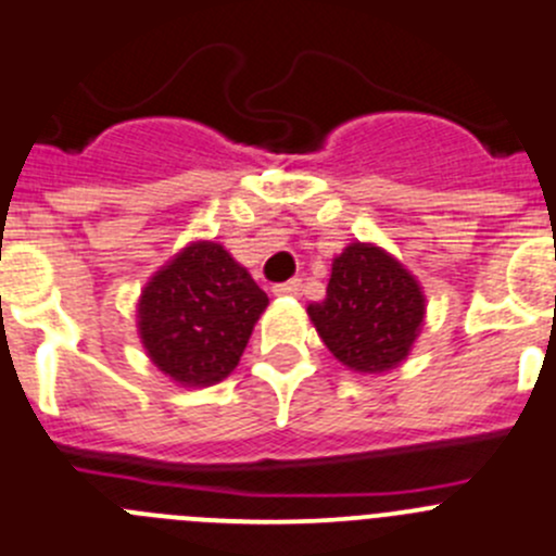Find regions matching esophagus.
Segmentation results:
<instances>
[{
    "instance_id": "1",
    "label": "esophagus",
    "mask_w": 556,
    "mask_h": 556,
    "mask_svg": "<svg viewBox=\"0 0 556 556\" xmlns=\"http://www.w3.org/2000/svg\"><path fill=\"white\" fill-rule=\"evenodd\" d=\"M302 293V279H290V282L274 285V295H299Z\"/></svg>"
}]
</instances>
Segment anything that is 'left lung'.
<instances>
[{
  "instance_id": "1",
  "label": "left lung",
  "mask_w": 556,
  "mask_h": 556,
  "mask_svg": "<svg viewBox=\"0 0 556 556\" xmlns=\"http://www.w3.org/2000/svg\"><path fill=\"white\" fill-rule=\"evenodd\" d=\"M425 290L395 254L354 241L331 261L324 302L307 307L315 331L337 362L354 372L395 370L425 326Z\"/></svg>"
}]
</instances>
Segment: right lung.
<instances>
[{
	"instance_id": "obj_1",
	"label": "right lung",
	"mask_w": 556,
	"mask_h": 556,
	"mask_svg": "<svg viewBox=\"0 0 556 556\" xmlns=\"http://www.w3.org/2000/svg\"><path fill=\"white\" fill-rule=\"evenodd\" d=\"M268 295L216 241H191L144 282L137 331L148 359L180 387H211L241 362Z\"/></svg>"
}]
</instances>
